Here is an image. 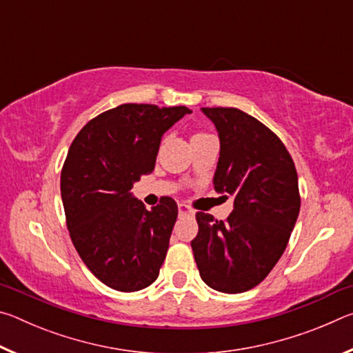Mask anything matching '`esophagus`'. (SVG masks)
I'll use <instances>...</instances> for the list:
<instances>
[{"label": "esophagus", "instance_id": "obj_1", "mask_svg": "<svg viewBox=\"0 0 353 353\" xmlns=\"http://www.w3.org/2000/svg\"><path fill=\"white\" fill-rule=\"evenodd\" d=\"M193 213V210L187 205V204H179V214L181 216H183V214H191Z\"/></svg>", "mask_w": 353, "mask_h": 353}]
</instances>
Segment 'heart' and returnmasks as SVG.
<instances>
[{
  "mask_svg": "<svg viewBox=\"0 0 353 353\" xmlns=\"http://www.w3.org/2000/svg\"><path fill=\"white\" fill-rule=\"evenodd\" d=\"M205 135H208V134H205V132H196L193 135V139H201V137H205ZM193 139H191V140H193Z\"/></svg>",
  "mask_w": 353,
  "mask_h": 353,
  "instance_id": "heart-1",
  "label": "heart"
}]
</instances>
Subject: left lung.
Wrapping results in <instances>:
<instances>
[{"instance_id": "1", "label": "left lung", "mask_w": 353, "mask_h": 353, "mask_svg": "<svg viewBox=\"0 0 353 353\" xmlns=\"http://www.w3.org/2000/svg\"><path fill=\"white\" fill-rule=\"evenodd\" d=\"M202 112L221 143L213 187L234 198V210L225 221L196 213L191 249L201 279L236 294L263 282L285 252L301 210L297 171L282 140L256 118L235 107Z\"/></svg>"}]
</instances>
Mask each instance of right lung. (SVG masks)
Masks as SVG:
<instances>
[{"instance_id":"1","label":"right lung","mask_w":353,"mask_h":353,"mask_svg":"<svg viewBox=\"0 0 353 353\" xmlns=\"http://www.w3.org/2000/svg\"><path fill=\"white\" fill-rule=\"evenodd\" d=\"M187 113L185 105L121 104L90 119L71 143L61 174L71 241L113 290L139 291L159 277L177 204L163 196L149 212L130 188L152 172L162 135Z\"/></svg>"}]
</instances>
